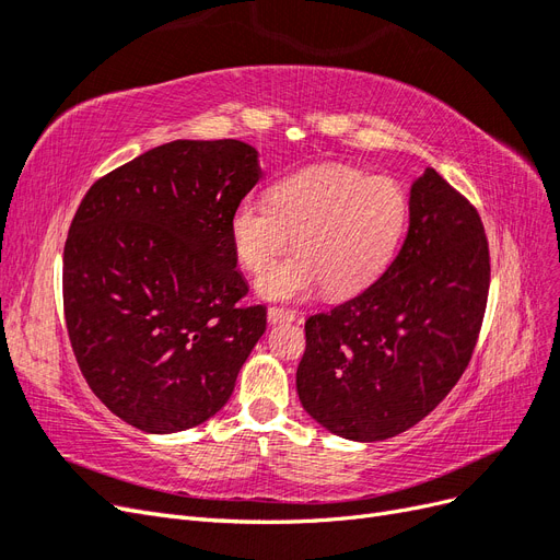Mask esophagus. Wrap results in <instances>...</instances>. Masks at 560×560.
<instances>
[{
  "label": "esophagus",
  "instance_id": "1",
  "mask_svg": "<svg viewBox=\"0 0 560 560\" xmlns=\"http://www.w3.org/2000/svg\"><path fill=\"white\" fill-rule=\"evenodd\" d=\"M299 315L294 311L284 308H268V322L270 325H282V322H294Z\"/></svg>",
  "mask_w": 560,
  "mask_h": 560
}]
</instances>
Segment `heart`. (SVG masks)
<instances>
[{"label": "heart", "mask_w": 560, "mask_h": 560, "mask_svg": "<svg viewBox=\"0 0 560 560\" xmlns=\"http://www.w3.org/2000/svg\"><path fill=\"white\" fill-rule=\"evenodd\" d=\"M409 226V194L395 177L350 165H311L280 179L270 202L245 198L229 233L243 266L261 273L294 233V254L259 280L266 299L292 301L322 282L331 296L364 290L395 259Z\"/></svg>", "instance_id": "heart-1"}]
</instances>
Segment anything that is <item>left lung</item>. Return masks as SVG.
I'll use <instances>...</instances> for the list:
<instances>
[{
	"label": "left lung",
	"instance_id": "8db88e82",
	"mask_svg": "<svg viewBox=\"0 0 560 560\" xmlns=\"http://www.w3.org/2000/svg\"><path fill=\"white\" fill-rule=\"evenodd\" d=\"M488 241L479 212L428 167L409 231L385 273L306 319L301 406L352 442H383L434 411L467 369L486 313Z\"/></svg>",
	"mask_w": 560,
	"mask_h": 560
}]
</instances>
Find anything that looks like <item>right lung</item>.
I'll return each instance as SVG.
<instances>
[{
	"instance_id": "obj_1",
	"label": "right lung",
	"mask_w": 560,
	"mask_h": 560,
	"mask_svg": "<svg viewBox=\"0 0 560 560\" xmlns=\"http://www.w3.org/2000/svg\"><path fill=\"white\" fill-rule=\"evenodd\" d=\"M261 179L241 140H175L97 179L72 219L62 303L95 397L128 425L171 434L229 401L266 331L229 222Z\"/></svg>"
}]
</instances>
